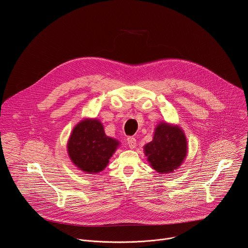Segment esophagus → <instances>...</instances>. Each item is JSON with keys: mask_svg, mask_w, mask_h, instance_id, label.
<instances>
[{"mask_svg": "<svg viewBox=\"0 0 248 248\" xmlns=\"http://www.w3.org/2000/svg\"><path fill=\"white\" fill-rule=\"evenodd\" d=\"M127 144H128L129 148H131V149L135 148V146H136V139L134 137H131V136L127 137Z\"/></svg>", "mask_w": 248, "mask_h": 248, "instance_id": "1", "label": "esophagus"}]
</instances>
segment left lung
<instances>
[{"instance_id": "1", "label": "left lung", "mask_w": 248, "mask_h": 248, "mask_svg": "<svg viewBox=\"0 0 248 248\" xmlns=\"http://www.w3.org/2000/svg\"><path fill=\"white\" fill-rule=\"evenodd\" d=\"M144 152L154 170L168 173L179 168L187 152L186 138L179 126L160 124L151 142L144 146Z\"/></svg>"}]
</instances>
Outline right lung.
Instances as JSON below:
<instances>
[{"mask_svg":"<svg viewBox=\"0 0 248 248\" xmlns=\"http://www.w3.org/2000/svg\"><path fill=\"white\" fill-rule=\"evenodd\" d=\"M119 144V141L105 134L99 121L84 120L74 128L67 143V151L78 168L96 173L108 165Z\"/></svg>","mask_w":248,"mask_h":248,"instance_id":"obj_1","label":"right lung"}]
</instances>
